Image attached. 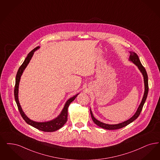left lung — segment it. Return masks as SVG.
<instances>
[{
  "mask_svg": "<svg viewBox=\"0 0 160 160\" xmlns=\"http://www.w3.org/2000/svg\"><path fill=\"white\" fill-rule=\"evenodd\" d=\"M130 60L131 61H132L136 66H138V67L139 68V70L141 71V72L142 73L143 78H144V83H145V93H144V95L143 97V99L142 100L141 104L139 107V108L138 109L132 118H130L129 120H128L126 122H122V123L118 124H105L103 123L102 122L98 121V120H96V118L93 117V114L91 111V110H90V114L93 120V122L96 124V125H98V126H99L100 128L107 129V130H116V129H118V128H124L126 126H128V124H129L130 123H131L132 122H133L141 114V111L143 108V105L145 102V101L147 99V98L148 96V89H149V87H148V74L145 68H144V67L141 64L140 59L138 57V55L133 52H130Z\"/></svg>",
  "mask_w": 160,
  "mask_h": 160,
  "instance_id": "left-lung-1",
  "label": "left lung"
}]
</instances>
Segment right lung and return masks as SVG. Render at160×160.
<instances>
[{
  "label": "right lung",
  "instance_id": "right-lung-1",
  "mask_svg": "<svg viewBox=\"0 0 160 160\" xmlns=\"http://www.w3.org/2000/svg\"><path fill=\"white\" fill-rule=\"evenodd\" d=\"M39 48V46L35 48L34 49H32V51L30 52L27 57H26L24 62L19 67V69L17 71V76H16V79H15V89H14V96L16 103L17 104V107L19 110L20 114L22 118L25 120V122L31 125L32 127L36 128L37 129L40 130L41 131H43L46 132H52L56 131L60 128H62L65 122L67 121V117H68V108L70 105L71 102H72L77 97V95L76 96H73L72 98H70L67 101V102L65 103L64 109H62L61 114L57 118L50 121V122H33L32 120H30L24 113L22 111L21 107L20 106L18 98V86H19V80L20 77L21 76L23 71L26 68L27 65L29 63L31 58L33 55V53L34 51H36Z\"/></svg>",
  "mask_w": 160,
  "mask_h": 160
}]
</instances>
